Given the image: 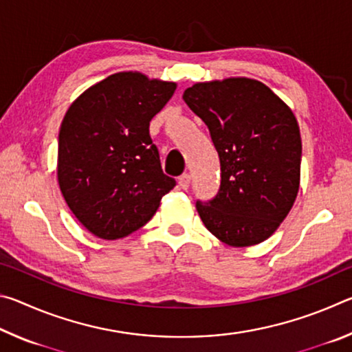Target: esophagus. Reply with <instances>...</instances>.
Segmentation results:
<instances>
[{"mask_svg": "<svg viewBox=\"0 0 352 352\" xmlns=\"http://www.w3.org/2000/svg\"><path fill=\"white\" fill-rule=\"evenodd\" d=\"M178 184H180L182 189H188L189 184H190V175L183 174L180 178H178Z\"/></svg>", "mask_w": 352, "mask_h": 352, "instance_id": "obj_1", "label": "esophagus"}]
</instances>
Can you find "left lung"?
<instances>
[{
  "label": "left lung",
  "mask_w": 352,
  "mask_h": 352,
  "mask_svg": "<svg viewBox=\"0 0 352 352\" xmlns=\"http://www.w3.org/2000/svg\"><path fill=\"white\" fill-rule=\"evenodd\" d=\"M183 99L210 129L222 170L216 199L195 205L201 222L230 247L269 239L300 190L301 135L294 111L250 77L197 82Z\"/></svg>",
  "instance_id": "1"
}]
</instances>
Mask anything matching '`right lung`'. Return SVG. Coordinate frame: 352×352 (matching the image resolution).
<instances>
[{
	"mask_svg": "<svg viewBox=\"0 0 352 352\" xmlns=\"http://www.w3.org/2000/svg\"><path fill=\"white\" fill-rule=\"evenodd\" d=\"M175 90V82L121 71L87 88L65 113L58 186L76 219L99 239L135 233L174 189L148 124Z\"/></svg>",
	"mask_w": 352,
	"mask_h": 352,
	"instance_id": "1",
	"label": "right lung"
}]
</instances>
